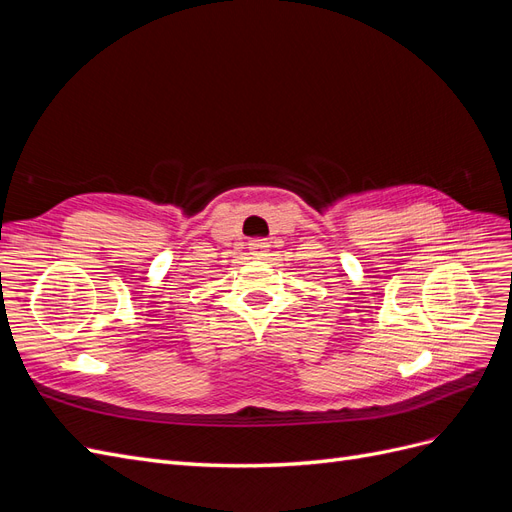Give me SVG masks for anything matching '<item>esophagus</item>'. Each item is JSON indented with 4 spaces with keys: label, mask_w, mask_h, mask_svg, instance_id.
I'll return each instance as SVG.
<instances>
[{
    "label": "esophagus",
    "mask_w": 512,
    "mask_h": 512,
    "mask_svg": "<svg viewBox=\"0 0 512 512\" xmlns=\"http://www.w3.org/2000/svg\"><path fill=\"white\" fill-rule=\"evenodd\" d=\"M267 247H269V241H267V239H254V241H250V252H252V256H265Z\"/></svg>",
    "instance_id": "obj_1"
}]
</instances>
